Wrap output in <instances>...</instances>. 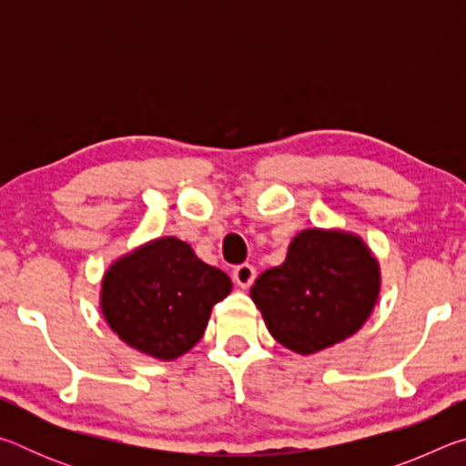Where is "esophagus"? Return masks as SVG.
Returning a JSON list of instances; mask_svg holds the SVG:
<instances>
[{
    "mask_svg": "<svg viewBox=\"0 0 466 466\" xmlns=\"http://www.w3.org/2000/svg\"><path fill=\"white\" fill-rule=\"evenodd\" d=\"M255 278H257L255 267L248 265V263H242L238 267H234V271H232V279L236 281V286L242 288V289L250 288L252 281H255Z\"/></svg>",
    "mask_w": 466,
    "mask_h": 466,
    "instance_id": "1",
    "label": "esophagus"
}]
</instances>
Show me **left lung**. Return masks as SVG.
<instances>
[{
    "instance_id": "8db88e82",
    "label": "left lung",
    "mask_w": 466,
    "mask_h": 466,
    "mask_svg": "<svg viewBox=\"0 0 466 466\" xmlns=\"http://www.w3.org/2000/svg\"><path fill=\"white\" fill-rule=\"evenodd\" d=\"M380 294V267L356 234L310 228L279 267L258 275L250 298L275 341L310 356L358 333Z\"/></svg>"
}]
</instances>
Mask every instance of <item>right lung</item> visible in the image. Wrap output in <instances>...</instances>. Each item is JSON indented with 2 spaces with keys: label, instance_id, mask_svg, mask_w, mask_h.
Masks as SVG:
<instances>
[{
  "label": "right lung",
  "instance_id": "obj_1",
  "mask_svg": "<svg viewBox=\"0 0 466 466\" xmlns=\"http://www.w3.org/2000/svg\"><path fill=\"white\" fill-rule=\"evenodd\" d=\"M230 289L222 269L203 263L187 242L164 236L108 267L100 309L121 341L170 361L199 341L211 309Z\"/></svg>",
  "mask_w": 466,
  "mask_h": 466
}]
</instances>
